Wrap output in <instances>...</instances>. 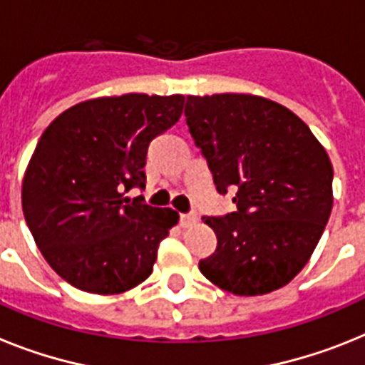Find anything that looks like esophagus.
Segmentation results:
<instances>
[{
    "label": "esophagus",
    "instance_id": "esophagus-1",
    "mask_svg": "<svg viewBox=\"0 0 365 365\" xmlns=\"http://www.w3.org/2000/svg\"><path fill=\"white\" fill-rule=\"evenodd\" d=\"M196 220H198V215H196V211H189V213H183L182 217H180L182 226H185V227L196 224Z\"/></svg>",
    "mask_w": 365,
    "mask_h": 365
}]
</instances>
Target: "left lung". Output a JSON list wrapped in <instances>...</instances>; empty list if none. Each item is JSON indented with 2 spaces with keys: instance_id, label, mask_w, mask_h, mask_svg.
<instances>
[{
  "instance_id": "8db88e82",
  "label": "left lung",
  "mask_w": 365,
  "mask_h": 365,
  "mask_svg": "<svg viewBox=\"0 0 365 365\" xmlns=\"http://www.w3.org/2000/svg\"><path fill=\"white\" fill-rule=\"evenodd\" d=\"M185 121L220 195L237 209L204 217L217 250L202 274L235 296H262L303 270L332 209V165L309 126L264 97L217 93L185 103Z\"/></svg>"
}]
</instances>
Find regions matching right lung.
Wrapping results in <instances>:
<instances>
[{
  "instance_id": "right-lung-1",
  "label": "right lung",
  "mask_w": 365,
  "mask_h": 365,
  "mask_svg": "<svg viewBox=\"0 0 365 365\" xmlns=\"http://www.w3.org/2000/svg\"><path fill=\"white\" fill-rule=\"evenodd\" d=\"M183 95L126 93L75 104L51 123L25 170L21 207L38 250L60 277L91 294H121L152 274L178 213L152 207L150 141L176 125Z\"/></svg>"
}]
</instances>
